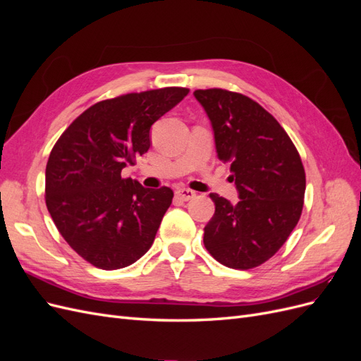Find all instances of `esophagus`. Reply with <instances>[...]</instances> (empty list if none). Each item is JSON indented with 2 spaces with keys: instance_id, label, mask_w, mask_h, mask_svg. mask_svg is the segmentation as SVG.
Returning <instances> with one entry per match:
<instances>
[{
  "instance_id": "1",
  "label": "esophagus",
  "mask_w": 361,
  "mask_h": 361,
  "mask_svg": "<svg viewBox=\"0 0 361 361\" xmlns=\"http://www.w3.org/2000/svg\"><path fill=\"white\" fill-rule=\"evenodd\" d=\"M176 195H178V197H179L180 200L188 202V200H191V199L195 197V192L191 191V190H188V188H179V190L176 191Z\"/></svg>"
}]
</instances>
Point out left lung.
<instances>
[{
  "instance_id": "obj_1",
  "label": "left lung",
  "mask_w": 361,
  "mask_h": 361,
  "mask_svg": "<svg viewBox=\"0 0 361 361\" xmlns=\"http://www.w3.org/2000/svg\"><path fill=\"white\" fill-rule=\"evenodd\" d=\"M214 130L216 157L231 164L239 202L211 192L215 214L203 243L233 269L264 264L297 226L305 191L298 150L277 120L250 97L221 89L195 90Z\"/></svg>"
}]
</instances>
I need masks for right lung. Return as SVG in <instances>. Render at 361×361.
<instances>
[{
	"mask_svg": "<svg viewBox=\"0 0 361 361\" xmlns=\"http://www.w3.org/2000/svg\"><path fill=\"white\" fill-rule=\"evenodd\" d=\"M188 92L166 87L97 102L52 147L47 207L66 243L96 268L133 265L154 244L173 191L145 188L122 170L146 154L150 126Z\"/></svg>",
	"mask_w": 361,
	"mask_h": 361,
	"instance_id": "obj_1",
	"label": "right lung"
}]
</instances>
